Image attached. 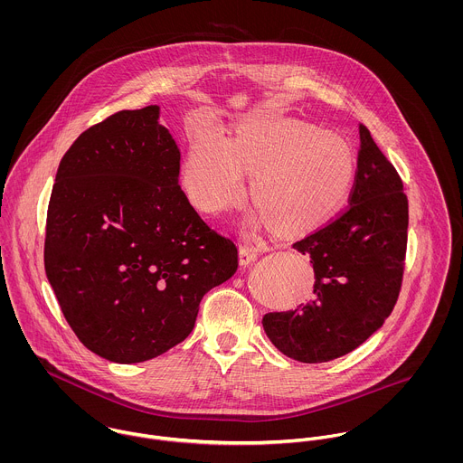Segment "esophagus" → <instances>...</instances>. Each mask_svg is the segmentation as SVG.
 Segmentation results:
<instances>
[{
    "label": "esophagus",
    "mask_w": 463,
    "mask_h": 463,
    "mask_svg": "<svg viewBox=\"0 0 463 463\" xmlns=\"http://www.w3.org/2000/svg\"><path fill=\"white\" fill-rule=\"evenodd\" d=\"M259 250L255 248V246H250V244H242L241 248H239V260H241V265H250L253 264L257 259H259Z\"/></svg>",
    "instance_id": "obj_1"
}]
</instances>
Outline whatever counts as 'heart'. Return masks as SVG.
I'll return each mask as SVG.
<instances>
[{
	"label": "heart",
	"instance_id": "1",
	"mask_svg": "<svg viewBox=\"0 0 463 463\" xmlns=\"http://www.w3.org/2000/svg\"><path fill=\"white\" fill-rule=\"evenodd\" d=\"M259 215L253 230L270 222L281 235L323 224L347 196L356 164L351 147L335 133L290 118L257 116L239 125L233 140L215 130L196 133L184 160V187L204 213H221L246 194Z\"/></svg>",
	"mask_w": 463,
	"mask_h": 463
}]
</instances>
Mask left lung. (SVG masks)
<instances>
[{"mask_svg": "<svg viewBox=\"0 0 463 463\" xmlns=\"http://www.w3.org/2000/svg\"><path fill=\"white\" fill-rule=\"evenodd\" d=\"M408 239V199L394 165L360 125L349 206L292 248L314 265V298L262 319L288 358L330 362L364 344L394 310Z\"/></svg>", "mask_w": 463, "mask_h": 463, "instance_id": "8db88e82", "label": "left lung"}]
</instances>
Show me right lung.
I'll return each mask as SVG.
<instances>
[{"label":"right lung","instance_id":"1","mask_svg":"<svg viewBox=\"0 0 463 463\" xmlns=\"http://www.w3.org/2000/svg\"><path fill=\"white\" fill-rule=\"evenodd\" d=\"M158 118V105L121 110L81 133L48 206V281L80 342L116 364L185 340L203 296L239 267L178 185L180 149Z\"/></svg>","mask_w":463,"mask_h":463}]
</instances>
